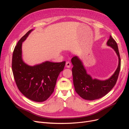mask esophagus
<instances>
[{
  "instance_id": "1",
  "label": "esophagus",
  "mask_w": 129,
  "mask_h": 129,
  "mask_svg": "<svg viewBox=\"0 0 129 129\" xmlns=\"http://www.w3.org/2000/svg\"><path fill=\"white\" fill-rule=\"evenodd\" d=\"M71 63L69 61H67L66 62V67L67 68H70L71 67Z\"/></svg>"
}]
</instances>
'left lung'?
I'll return each instance as SVG.
<instances>
[{"instance_id": "8db88e82", "label": "left lung", "mask_w": 129, "mask_h": 129, "mask_svg": "<svg viewBox=\"0 0 129 129\" xmlns=\"http://www.w3.org/2000/svg\"><path fill=\"white\" fill-rule=\"evenodd\" d=\"M107 44L114 49L118 57V67L114 74L108 80L101 81L92 79L87 73L82 62L79 57L75 56L72 58L74 88L78 95L84 100H95L103 97L113 88L117 81L120 69V58L118 46L111 36Z\"/></svg>"}]
</instances>
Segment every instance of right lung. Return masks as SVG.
<instances>
[{
    "label": "right lung",
    "instance_id": "obj_1",
    "mask_svg": "<svg viewBox=\"0 0 129 129\" xmlns=\"http://www.w3.org/2000/svg\"><path fill=\"white\" fill-rule=\"evenodd\" d=\"M33 29L29 30L18 42L12 56V68L15 83L20 91L27 98L37 102L47 100L54 92L60 73L66 61L54 63L46 61L30 66L22 59V44Z\"/></svg>",
    "mask_w": 129,
    "mask_h": 129
}]
</instances>
